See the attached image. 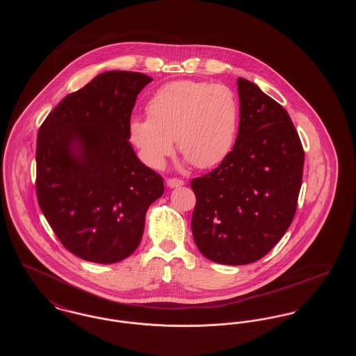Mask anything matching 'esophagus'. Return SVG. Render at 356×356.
Listing matches in <instances>:
<instances>
[{
  "label": "esophagus",
  "instance_id": "esophagus-1",
  "mask_svg": "<svg viewBox=\"0 0 356 356\" xmlns=\"http://www.w3.org/2000/svg\"><path fill=\"white\" fill-rule=\"evenodd\" d=\"M167 186L170 188H177V186H184V181L181 179H176V177H170L167 180Z\"/></svg>",
  "mask_w": 356,
  "mask_h": 356
}]
</instances>
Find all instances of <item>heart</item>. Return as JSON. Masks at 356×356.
<instances>
[{
  "instance_id": "obj_1",
  "label": "heart",
  "mask_w": 356,
  "mask_h": 356,
  "mask_svg": "<svg viewBox=\"0 0 356 356\" xmlns=\"http://www.w3.org/2000/svg\"><path fill=\"white\" fill-rule=\"evenodd\" d=\"M148 118L134 119L129 138L141 160L164 167L175 140L197 168H211L231 152L238 127L236 95L227 85L180 80L159 88L147 104Z\"/></svg>"
}]
</instances>
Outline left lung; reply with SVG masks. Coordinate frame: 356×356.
Returning a JSON list of instances; mask_svg holds the SVG:
<instances>
[{
	"label": "left lung",
	"mask_w": 356,
	"mask_h": 356,
	"mask_svg": "<svg viewBox=\"0 0 356 356\" xmlns=\"http://www.w3.org/2000/svg\"><path fill=\"white\" fill-rule=\"evenodd\" d=\"M240 124L220 165L191 181L192 234L209 260L250 264L268 254L293 220L305 151L287 111L257 85L237 79Z\"/></svg>",
	"instance_id": "1"
}]
</instances>
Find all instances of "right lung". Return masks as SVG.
Returning <instances> with one entry per match:
<instances>
[{
	"mask_svg": "<svg viewBox=\"0 0 356 356\" xmlns=\"http://www.w3.org/2000/svg\"><path fill=\"white\" fill-rule=\"evenodd\" d=\"M152 79L109 70L68 95L37 136L35 192L63 245L86 261L112 264L134 254L163 177L129 143L137 95Z\"/></svg>",
	"mask_w": 356,
	"mask_h": 356,
	"instance_id": "right-lung-1",
	"label": "right lung"
}]
</instances>
